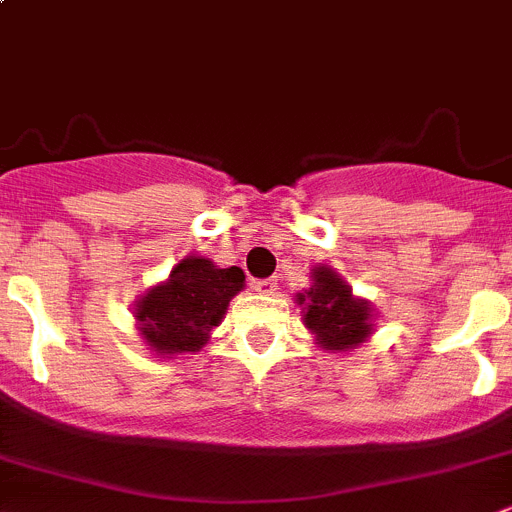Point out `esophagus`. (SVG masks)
Returning <instances> with one entry per match:
<instances>
[{
  "instance_id": "34e87169",
  "label": "esophagus",
  "mask_w": 512,
  "mask_h": 512,
  "mask_svg": "<svg viewBox=\"0 0 512 512\" xmlns=\"http://www.w3.org/2000/svg\"><path fill=\"white\" fill-rule=\"evenodd\" d=\"M252 290H257V293H262V295H272L275 290H278V280L275 278L252 280Z\"/></svg>"
}]
</instances>
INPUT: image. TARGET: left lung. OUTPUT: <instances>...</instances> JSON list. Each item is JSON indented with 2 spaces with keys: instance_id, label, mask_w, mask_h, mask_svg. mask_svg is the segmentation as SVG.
<instances>
[{
  "instance_id": "obj_1",
  "label": "left lung",
  "mask_w": 512,
  "mask_h": 512,
  "mask_svg": "<svg viewBox=\"0 0 512 512\" xmlns=\"http://www.w3.org/2000/svg\"><path fill=\"white\" fill-rule=\"evenodd\" d=\"M298 303H305L303 323L328 351L358 346L371 333V308L364 300L353 298L331 267H315L313 288L305 295L300 293Z\"/></svg>"
}]
</instances>
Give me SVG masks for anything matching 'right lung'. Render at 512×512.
Here are the masks:
<instances>
[{"label":"right lung","mask_w":512,"mask_h":512,"mask_svg":"<svg viewBox=\"0 0 512 512\" xmlns=\"http://www.w3.org/2000/svg\"><path fill=\"white\" fill-rule=\"evenodd\" d=\"M242 283L240 267L219 270L204 257H186L164 285L148 290L136 305L143 338L159 353L199 351Z\"/></svg>","instance_id":"add662e5"}]
</instances>
